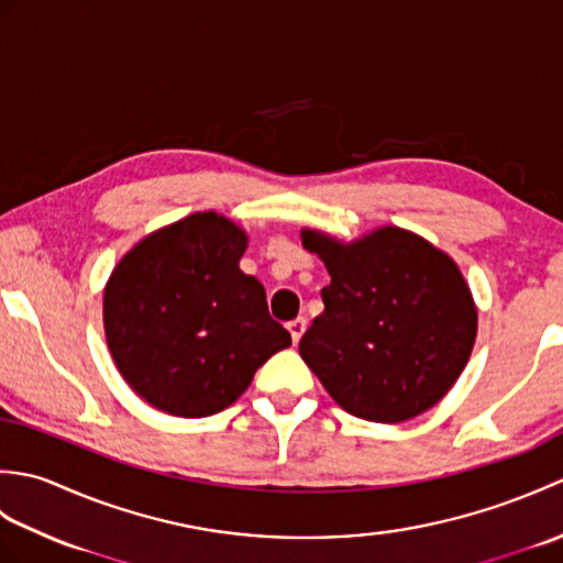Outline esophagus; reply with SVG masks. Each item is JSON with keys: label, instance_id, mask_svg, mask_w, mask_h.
I'll return each instance as SVG.
<instances>
[{"label": "esophagus", "instance_id": "34e87169", "mask_svg": "<svg viewBox=\"0 0 563 563\" xmlns=\"http://www.w3.org/2000/svg\"><path fill=\"white\" fill-rule=\"evenodd\" d=\"M288 331H290L292 341H295V343H300V339L305 336V331H307V319H305V317H297V319H292L290 324H288Z\"/></svg>", "mask_w": 563, "mask_h": 563}]
</instances>
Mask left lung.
<instances>
[{
  "mask_svg": "<svg viewBox=\"0 0 563 563\" xmlns=\"http://www.w3.org/2000/svg\"><path fill=\"white\" fill-rule=\"evenodd\" d=\"M331 275L300 355L343 411L401 423L452 389L476 341L470 285L445 251L401 227L353 242L300 232Z\"/></svg>",
  "mask_w": 563,
  "mask_h": 563,
  "instance_id": "8db88e82",
  "label": "left lung"
}]
</instances>
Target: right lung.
Wrapping results in <instances>:
<instances>
[{"instance_id": "1", "label": "right lung", "mask_w": 563, "mask_h": 563, "mask_svg": "<svg viewBox=\"0 0 563 563\" xmlns=\"http://www.w3.org/2000/svg\"><path fill=\"white\" fill-rule=\"evenodd\" d=\"M246 244L230 218L194 212L140 239L113 268L106 343L128 387L154 409L218 413L292 343L268 314L263 285L239 268Z\"/></svg>"}]
</instances>
